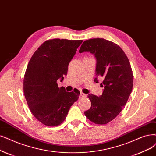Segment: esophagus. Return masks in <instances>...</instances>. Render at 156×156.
<instances>
[{"label": "esophagus", "mask_w": 156, "mask_h": 156, "mask_svg": "<svg viewBox=\"0 0 156 156\" xmlns=\"http://www.w3.org/2000/svg\"><path fill=\"white\" fill-rule=\"evenodd\" d=\"M86 96H87V95H86L84 93H81L80 94V98H85Z\"/></svg>", "instance_id": "esophagus-1"}]
</instances>
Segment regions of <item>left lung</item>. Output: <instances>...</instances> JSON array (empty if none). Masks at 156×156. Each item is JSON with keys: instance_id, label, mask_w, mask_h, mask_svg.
I'll list each match as a JSON object with an SVG mask.
<instances>
[{"instance_id": "8db88e82", "label": "left lung", "mask_w": 156, "mask_h": 156, "mask_svg": "<svg viewBox=\"0 0 156 156\" xmlns=\"http://www.w3.org/2000/svg\"><path fill=\"white\" fill-rule=\"evenodd\" d=\"M90 52L96 59L94 82L103 77L104 87L99 97L89 94L91 107L84 114L90 122L107 124L122 112L131 94L134 76L127 56L119 45L103 38H93L83 42L79 53Z\"/></svg>"}]
</instances>
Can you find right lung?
<instances>
[{"mask_svg":"<svg viewBox=\"0 0 156 156\" xmlns=\"http://www.w3.org/2000/svg\"><path fill=\"white\" fill-rule=\"evenodd\" d=\"M82 40L55 38L46 40L29 62L24 78V93L29 108L40 123L55 126L66 119L80 91L67 92L58 87L67 75L68 66Z\"/></svg>","mask_w":156,"mask_h":156,"instance_id":"add662e5","label":"right lung"}]
</instances>
